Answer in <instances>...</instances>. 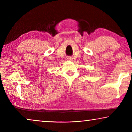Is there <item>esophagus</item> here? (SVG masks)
Instances as JSON below:
<instances>
[{"mask_svg":"<svg viewBox=\"0 0 132 132\" xmlns=\"http://www.w3.org/2000/svg\"><path fill=\"white\" fill-rule=\"evenodd\" d=\"M72 59H73V58H72L71 57H67V60L68 61H72Z\"/></svg>","mask_w":132,"mask_h":132,"instance_id":"obj_1","label":"esophagus"}]
</instances>
